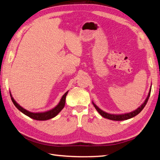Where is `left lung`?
Instances as JSON below:
<instances>
[{"instance_id":"left-lung-1","label":"left lung","mask_w":160,"mask_h":160,"mask_svg":"<svg viewBox=\"0 0 160 160\" xmlns=\"http://www.w3.org/2000/svg\"><path fill=\"white\" fill-rule=\"evenodd\" d=\"M151 87L150 88V90H149V92L148 96L146 98V100H144V102L142 103L140 107H139L137 109H135L134 111H132L131 112H129V113H122V114H111V113H108L105 112L104 111H102V109L98 107L97 105L95 104L93 102H92V103L93 104L94 107L96 108V109L98 111V113H99L102 116L107 118L108 120H115V121H122V120H128V119L132 118L135 117V115H137L138 114H139L140 112L142 111V109L144 108V107L147 104L148 100L149 97H150V94H151Z\"/></svg>"}]
</instances>
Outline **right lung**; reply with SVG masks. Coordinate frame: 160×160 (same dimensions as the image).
<instances>
[{"mask_svg":"<svg viewBox=\"0 0 160 160\" xmlns=\"http://www.w3.org/2000/svg\"><path fill=\"white\" fill-rule=\"evenodd\" d=\"M67 93H68V91H67V92L63 95L62 98L60 99V101L59 102V103L57 104V106L53 108L52 109H51L49 111H47L45 112H38V113H33V112H31L26 110L25 108H24L23 107L20 106L19 104L16 102V100L13 99V98L12 97L11 93H10V96H11L12 100L13 102V104L15 105V107L18 108L20 112H22V113L26 115L27 116L33 119V120L42 121V120H49V119H52L54 117H56V115L63 109L64 104H65L66 96Z\"/></svg>","mask_w":160,"mask_h":160,"instance_id":"add662e5","label":"right lung"}]
</instances>
